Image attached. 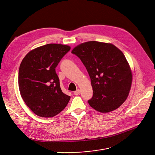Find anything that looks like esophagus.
I'll return each instance as SVG.
<instances>
[{
  "mask_svg": "<svg viewBox=\"0 0 155 155\" xmlns=\"http://www.w3.org/2000/svg\"><path fill=\"white\" fill-rule=\"evenodd\" d=\"M80 90H76L75 91H74V94L75 95H78V94H80Z\"/></svg>",
  "mask_w": 155,
  "mask_h": 155,
  "instance_id": "obj_1",
  "label": "esophagus"
}]
</instances>
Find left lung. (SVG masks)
I'll use <instances>...</instances> for the list:
<instances>
[{"mask_svg": "<svg viewBox=\"0 0 155 155\" xmlns=\"http://www.w3.org/2000/svg\"><path fill=\"white\" fill-rule=\"evenodd\" d=\"M72 53L80 58L91 79V107L102 113L117 109L127 97L132 85L130 66L122 52L114 45L88 41L76 46Z\"/></svg>", "mask_w": 155, "mask_h": 155, "instance_id": "left-lung-1", "label": "left lung"}]
</instances>
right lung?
Instances as JSON below:
<instances>
[{
	"instance_id": "right-lung-1",
	"label": "right lung",
	"mask_w": 155,
	"mask_h": 155,
	"mask_svg": "<svg viewBox=\"0 0 155 155\" xmlns=\"http://www.w3.org/2000/svg\"><path fill=\"white\" fill-rule=\"evenodd\" d=\"M70 50L67 45L48 44L28 53L20 65L21 96L38 116H55L64 109L70 99L62 92L55 72V67Z\"/></svg>"
}]
</instances>
